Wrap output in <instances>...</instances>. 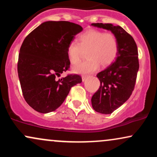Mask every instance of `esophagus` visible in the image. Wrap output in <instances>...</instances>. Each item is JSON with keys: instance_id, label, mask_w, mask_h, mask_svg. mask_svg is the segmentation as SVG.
Returning <instances> with one entry per match:
<instances>
[{"instance_id": "1", "label": "esophagus", "mask_w": 157, "mask_h": 157, "mask_svg": "<svg viewBox=\"0 0 157 157\" xmlns=\"http://www.w3.org/2000/svg\"><path fill=\"white\" fill-rule=\"evenodd\" d=\"M88 77H89L86 76V75H83V76L82 77V81H83V82H84V81H86V79H87Z\"/></svg>"}]
</instances>
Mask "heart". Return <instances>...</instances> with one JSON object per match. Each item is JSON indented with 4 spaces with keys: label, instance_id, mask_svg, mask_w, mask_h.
<instances>
[{
    "label": "heart",
    "instance_id": "b5f03b06",
    "mask_svg": "<svg viewBox=\"0 0 157 157\" xmlns=\"http://www.w3.org/2000/svg\"><path fill=\"white\" fill-rule=\"evenodd\" d=\"M119 42L113 33L100 30L89 29L78 37V43L68 45L67 55L72 65L80 62L87 52V60L73 68L75 72L87 74L98 69L100 64L108 67L116 60L119 54Z\"/></svg>",
    "mask_w": 157,
    "mask_h": 157
}]
</instances>
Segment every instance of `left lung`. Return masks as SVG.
<instances>
[{"mask_svg": "<svg viewBox=\"0 0 157 157\" xmlns=\"http://www.w3.org/2000/svg\"><path fill=\"white\" fill-rule=\"evenodd\" d=\"M91 25L110 30L120 46L114 63L97 74L100 86L91 97L95 111L109 114L127 101L134 91L140 67L137 46L132 36L121 26L102 23Z\"/></svg>", "mask_w": 157, "mask_h": 157, "instance_id": "left-lung-1", "label": "left lung"}]
</instances>
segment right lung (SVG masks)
I'll return each mask as SVG.
<instances>
[{"mask_svg": "<svg viewBox=\"0 0 157 157\" xmlns=\"http://www.w3.org/2000/svg\"><path fill=\"white\" fill-rule=\"evenodd\" d=\"M82 30L68 21H46L30 32L20 48L17 73L25 100L40 113L55 111L72 86L82 82L78 75L57 79L70 68L68 45Z\"/></svg>", "mask_w": 157, "mask_h": 157, "instance_id": "add662e5", "label": "right lung"}]
</instances>
